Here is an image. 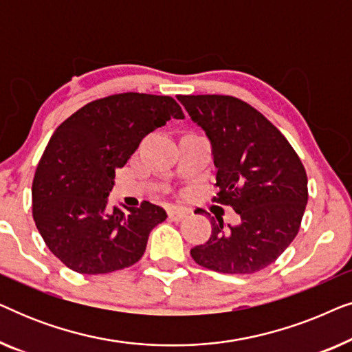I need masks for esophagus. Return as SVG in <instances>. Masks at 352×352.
Segmentation results:
<instances>
[{"label":"esophagus","instance_id":"obj_1","mask_svg":"<svg viewBox=\"0 0 352 352\" xmlns=\"http://www.w3.org/2000/svg\"><path fill=\"white\" fill-rule=\"evenodd\" d=\"M168 216H170L173 221H182L189 216V211L184 208H179V206H173V208L168 210Z\"/></svg>","mask_w":352,"mask_h":352}]
</instances>
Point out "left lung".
Here are the masks:
<instances>
[{"label": "left lung", "instance_id": "1", "mask_svg": "<svg viewBox=\"0 0 352 352\" xmlns=\"http://www.w3.org/2000/svg\"><path fill=\"white\" fill-rule=\"evenodd\" d=\"M211 142L218 195L232 206L237 226L210 219L211 235L190 250L201 267L253 274L272 264L300 230L307 176L287 138L252 105L232 96H177Z\"/></svg>", "mask_w": 352, "mask_h": 352}]
</instances>
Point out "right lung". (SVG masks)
Masks as SVG:
<instances>
[{"instance_id": "right-lung-1", "label": "right lung", "mask_w": 352, "mask_h": 352, "mask_svg": "<svg viewBox=\"0 0 352 352\" xmlns=\"http://www.w3.org/2000/svg\"><path fill=\"white\" fill-rule=\"evenodd\" d=\"M171 118L184 113L170 96L122 93L83 105L57 126L33 177L32 213L47 248L72 271L109 274L142 258L166 211L148 201L110 211L107 197L115 171Z\"/></svg>"}]
</instances>
